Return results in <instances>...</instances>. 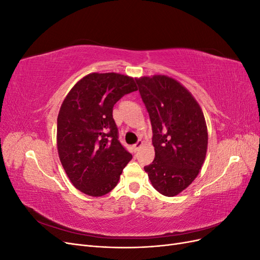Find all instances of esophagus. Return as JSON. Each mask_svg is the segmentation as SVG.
<instances>
[{"instance_id":"34e87169","label":"esophagus","mask_w":260,"mask_h":260,"mask_svg":"<svg viewBox=\"0 0 260 260\" xmlns=\"http://www.w3.org/2000/svg\"><path fill=\"white\" fill-rule=\"evenodd\" d=\"M142 145H143V142H142V141H138V142H137L135 145H133V148H135V151H136V152H138L139 149H140L141 147H142Z\"/></svg>"}]
</instances>
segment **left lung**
<instances>
[{"mask_svg":"<svg viewBox=\"0 0 260 260\" xmlns=\"http://www.w3.org/2000/svg\"><path fill=\"white\" fill-rule=\"evenodd\" d=\"M153 130L155 158L144 167L160 194L175 196L198 177L207 152L202 109L182 84L167 76L137 79Z\"/></svg>","mask_w":260,"mask_h":260,"instance_id":"obj_1","label":"left lung"}]
</instances>
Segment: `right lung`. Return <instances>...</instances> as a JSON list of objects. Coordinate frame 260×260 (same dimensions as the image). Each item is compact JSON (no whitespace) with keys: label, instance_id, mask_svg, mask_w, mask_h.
I'll return each instance as SVG.
<instances>
[{"label":"right lung","instance_id":"right-lung-1","mask_svg":"<svg viewBox=\"0 0 260 260\" xmlns=\"http://www.w3.org/2000/svg\"><path fill=\"white\" fill-rule=\"evenodd\" d=\"M138 86L115 73L90 74L69 91L57 117L60 162L76 188L103 196L117 185L132 155L118 140L113 107Z\"/></svg>","mask_w":260,"mask_h":260}]
</instances>
